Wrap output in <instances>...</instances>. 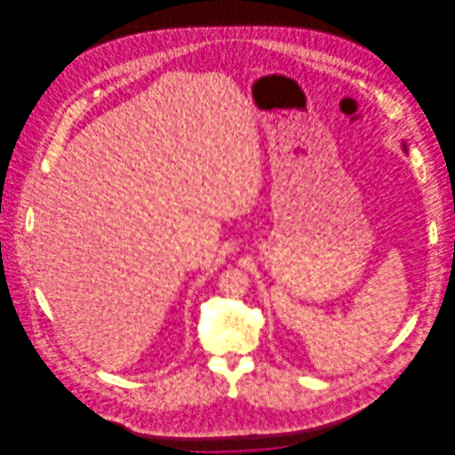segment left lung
<instances>
[{
	"instance_id": "left-lung-1",
	"label": "left lung",
	"mask_w": 455,
	"mask_h": 455,
	"mask_svg": "<svg viewBox=\"0 0 455 455\" xmlns=\"http://www.w3.org/2000/svg\"><path fill=\"white\" fill-rule=\"evenodd\" d=\"M402 146H403V151H405V153H406V145H405V143H402Z\"/></svg>"
}]
</instances>
